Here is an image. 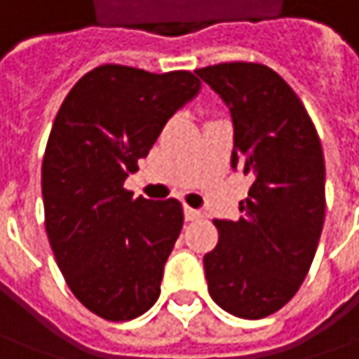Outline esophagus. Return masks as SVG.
<instances>
[{
    "mask_svg": "<svg viewBox=\"0 0 359 359\" xmlns=\"http://www.w3.org/2000/svg\"><path fill=\"white\" fill-rule=\"evenodd\" d=\"M184 218H187L189 222H194V220L203 218V212L196 210V208H191V206H184Z\"/></svg>",
    "mask_w": 359,
    "mask_h": 359,
    "instance_id": "esophagus-1",
    "label": "esophagus"
}]
</instances>
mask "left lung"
Here are the masks:
<instances>
[{
  "mask_svg": "<svg viewBox=\"0 0 359 359\" xmlns=\"http://www.w3.org/2000/svg\"><path fill=\"white\" fill-rule=\"evenodd\" d=\"M196 75L226 103L232 168L254 179L238 220H215L204 254L212 300L260 320L292 300L314 260L326 215V167L314 123L292 87L260 63H220Z\"/></svg>",
  "mask_w": 359,
  "mask_h": 359,
  "instance_id": "left-lung-1",
  "label": "left lung"
}]
</instances>
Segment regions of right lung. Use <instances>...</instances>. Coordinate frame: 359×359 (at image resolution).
<instances>
[{"label":"right lung","mask_w":359,"mask_h":359,"mask_svg":"<svg viewBox=\"0 0 359 359\" xmlns=\"http://www.w3.org/2000/svg\"><path fill=\"white\" fill-rule=\"evenodd\" d=\"M198 91L191 71L101 65L75 83L51 127L41 167L47 238L75 298L109 322L158 300L182 204L133 198L123 184Z\"/></svg>","instance_id":"1"}]
</instances>
